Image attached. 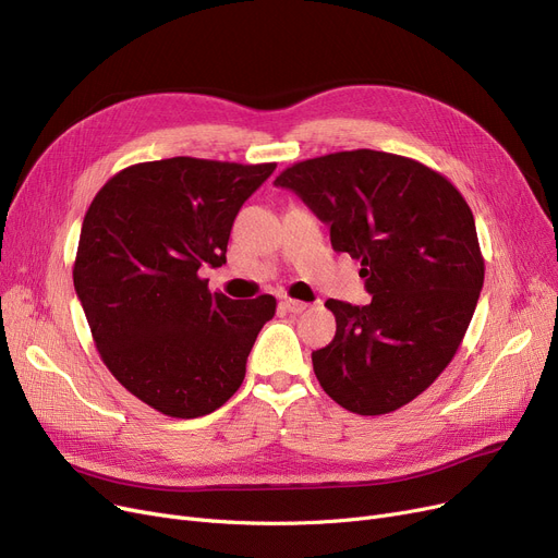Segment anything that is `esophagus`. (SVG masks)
Masks as SVG:
<instances>
[{"instance_id": "1", "label": "esophagus", "mask_w": 558, "mask_h": 558, "mask_svg": "<svg viewBox=\"0 0 558 558\" xmlns=\"http://www.w3.org/2000/svg\"><path fill=\"white\" fill-rule=\"evenodd\" d=\"M280 307H282L284 312H289V314H301V312H305L310 305H307V303H303V301H291V299H284V301L280 303Z\"/></svg>"}]
</instances>
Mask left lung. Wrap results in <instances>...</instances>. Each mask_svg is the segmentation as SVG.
Instances as JSON below:
<instances>
[{"label":"left lung","instance_id":"left-lung-1","mask_svg":"<svg viewBox=\"0 0 558 558\" xmlns=\"http://www.w3.org/2000/svg\"><path fill=\"white\" fill-rule=\"evenodd\" d=\"M274 185L330 226L373 296L326 303L337 335L312 353L320 387L353 414L396 412L444 373L475 314L484 257L471 208L446 175L371 149L296 162Z\"/></svg>","mask_w":558,"mask_h":558}]
</instances>
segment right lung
I'll list each match as a JSON object with an SVG mask.
<instances>
[{
	"mask_svg": "<svg viewBox=\"0 0 558 558\" xmlns=\"http://www.w3.org/2000/svg\"><path fill=\"white\" fill-rule=\"evenodd\" d=\"M276 162H140L97 192L81 226L74 289L108 371L171 418L213 414L244 383L276 299L210 294L232 221Z\"/></svg>",
	"mask_w": 558,
	"mask_h": 558,
	"instance_id": "obj_1",
	"label": "right lung"
}]
</instances>
